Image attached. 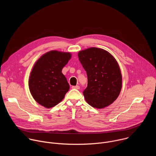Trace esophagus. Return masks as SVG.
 <instances>
[{"mask_svg": "<svg viewBox=\"0 0 156 156\" xmlns=\"http://www.w3.org/2000/svg\"><path fill=\"white\" fill-rule=\"evenodd\" d=\"M72 88H73V89H76V90H79V89H80V86H79L78 85L73 86H72Z\"/></svg>", "mask_w": 156, "mask_h": 156, "instance_id": "1", "label": "esophagus"}]
</instances>
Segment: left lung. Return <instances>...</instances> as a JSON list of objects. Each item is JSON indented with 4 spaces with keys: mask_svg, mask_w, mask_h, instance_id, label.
Returning <instances> with one entry per match:
<instances>
[{
    "mask_svg": "<svg viewBox=\"0 0 156 156\" xmlns=\"http://www.w3.org/2000/svg\"><path fill=\"white\" fill-rule=\"evenodd\" d=\"M78 58L87 76V86L83 91L91 106L102 108L112 104L122 87V76L116 59L107 51L91 48L78 52Z\"/></svg>",
    "mask_w": 156,
    "mask_h": 156,
    "instance_id": "obj_1",
    "label": "left lung"
}]
</instances>
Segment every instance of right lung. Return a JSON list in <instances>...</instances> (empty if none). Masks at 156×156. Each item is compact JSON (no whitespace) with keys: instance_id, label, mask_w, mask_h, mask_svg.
Wrapping results in <instances>:
<instances>
[{"instance_id":"obj_1","label":"right lung","mask_w":156,"mask_h":156,"mask_svg":"<svg viewBox=\"0 0 156 156\" xmlns=\"http://www.w3.org/2000/svg\"><path fill=\"white\" fill-rule=\"evenodd\" d=\"M71 57L70 52L51 51L36 62L28 86L33 98L38 104L49 108L63 100L70 85L62 70Z\"/></svg>"}]
</instances>
